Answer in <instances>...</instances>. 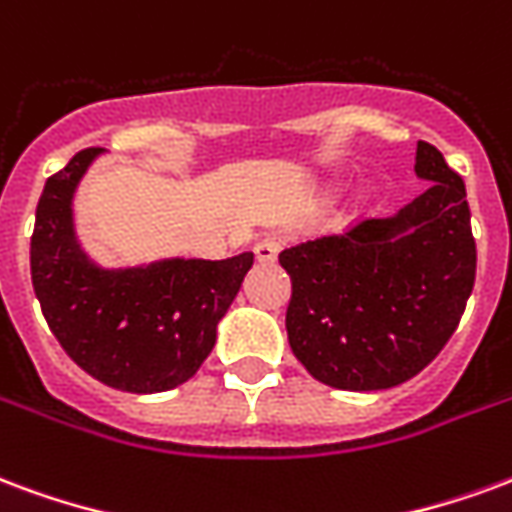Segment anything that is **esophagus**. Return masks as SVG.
<instances>
[{
    "mask_svg": "<svg viewBox=\"0 0 512 512\" xmlns=\"http://www.w3.org/2000/svg\"><path fill=\"white\" fill-rule=\"evenodd\" d=\"M281 248H283L281 237H264V240L256 242L253 253H256V259L259 261H275L278 259V253H281Z\"/></svg>",
    "mask_w": 512,
    "mask_h": 512,
    "instance_id": "1",
    "label": "esophagus"
}]
</instances>
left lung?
<instances>
[{
  "label": "left lung",
  "instance_id": "obj_1",
  "mask_svg": "<svg viewBox=\"0 0 512 512\" xmlns=\"http://www.w3.org/2000/svg\"><path fill=\"white\" fill-rule=\"evenodd\" d=\"M414 171L434 185L395 218L357 220L278 256L292 278L289 346L322 384H404L464 316L477 270L464 179L428 141H417Z\"/></svg>",
  "mask_w": 512,
  "mask_h": 512
}]
</instances>
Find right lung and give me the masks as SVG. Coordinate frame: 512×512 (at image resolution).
Instances as JSON below:
<instances>
[{"label": "right lung", "instance_id": "obj_1", "mask_svg": "<svg viewBox=\"0 0 512 512\" xmlns=\"http://www.w3.org/2000/svg\"><path fill=\"white\" fill-rule=\"evenodd\" d=\"M98 152L81 149L46 179L29 242L32 286L51 333L78 368L114 390L163 393L207 360L253 253L166 259L133 270L95 267L73 237L70 199Z\"/></svg>", "mask_w": 512, "mask_h": 512}]
</instances>
